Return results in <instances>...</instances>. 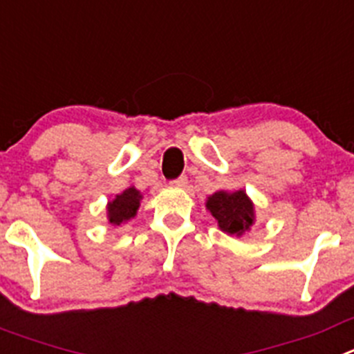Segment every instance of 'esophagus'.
<instances>
[{
    "instance_id": "esophagus-1",
    "label": "esophagus",
    "mask_w": 354,
    "mask_h": 354,
    "mask_svg": "<svg viewBox=\"0 0 354 354\" xmlns=\"http://www.w3.org/2000/svg\"><path fill=\"white\" fill-rule=\"evenodd\" d=\"M171 186H175V187H186L187 186V177L186 175H180V177H177V179H174L171 180Z\"/></svg>"
}]
</instances>
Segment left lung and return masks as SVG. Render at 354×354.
Wrapping results in <instances>:
<instances>
[{
	"label": "left lung",
	"mask_w": 354,
	"mask_h": 354,
	"mask_svg": "<svg viewBox=\"0 0 354 354\" xmlns=\"http://www.w3.org/2000/svg\"><path fill=\"white\" fill-rule=\"evenodd\" d=\"M207 209L216 217L219 228L230 235H242L248 232L254 219L252 203L244 191H235V193L217 191L207 200Z\"/></svg>",
	"instance_id": "8db88e82"
}]
</instances>
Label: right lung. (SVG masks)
I'll use <instances>...</instances> for the list:
<instances>
[{
  "mask_svg": "<svg viewBox=\"0 0 354 354\" xmlns=\"http://www.w3.org/2000/svg\"><path fill=\"white\" fill-rule=\"evenodd\" d=\"M138 203H140V193L135 187H129L122 194H118L115 200L109 203V219L112 225H121V223L131 219L137 214Z\"/></svg>",
  "mask_w": 354,
  "mask_h": 354,
  "instance_id": "right-lung-1",
  "label": "right lung"
}]
</instances>
